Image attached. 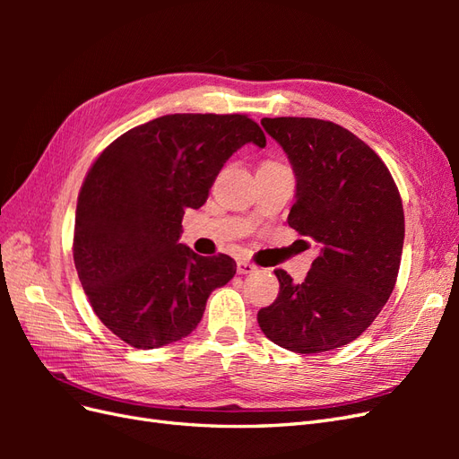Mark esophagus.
Masks as SVG:
<instances>
[{"label":"esophagus","mask_w":459,"mask_h":459,"mask_svg":"<svg viewBox=\"0 0 459 459\" xmlns=\"http://www.w3.org/2000/svg\"><path fill=\"white\" fill-rule=\"evenodd\" d=\"M255 270H256V266L251 262H247V260L238 262V273H253Z\"/></svg>","instance_id":"esophagus-1"}]
</instances>
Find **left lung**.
<instances>
[{
    "label": "left lung",
    "instance_id": "1",
    "mask_svg": "<svg viewBox=\"0 0 459 459\" xmlns=\"http://www.w3.org/2000/svg\"><path fill=\"white\" fill-rule=\"evenodd\" d=\"M297 178L287 224L319 256L302 283L275 270L280 295L258 312L281 349L317 354L352 342L391 297L404 245V211L385 162L352 132L317 118H262Z\"/></svg>",
    "mask_w": 459,
    "mask_h": 459
}]
</instances>
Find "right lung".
I'll return each instance as SVG.
<instances>
[{"label": "right lung", "mask_w": 459, "mask_h": 459, "mask_svg": "<svg viewBox=\"0 0 459 459\" xmlns=\"http://www.w3.org/2000/svg\"><path fill=\"white\" fill-rule=\"evenodd\" d=\"M266 135L245 115H166L110 143L82 184L74 266L103 325L134 349L187 337L206 300L238 270L228 255L179 243L186 208H201L221 166Z\"/></svg>", "instance_id": "right-lung-1"}]
</instances>
